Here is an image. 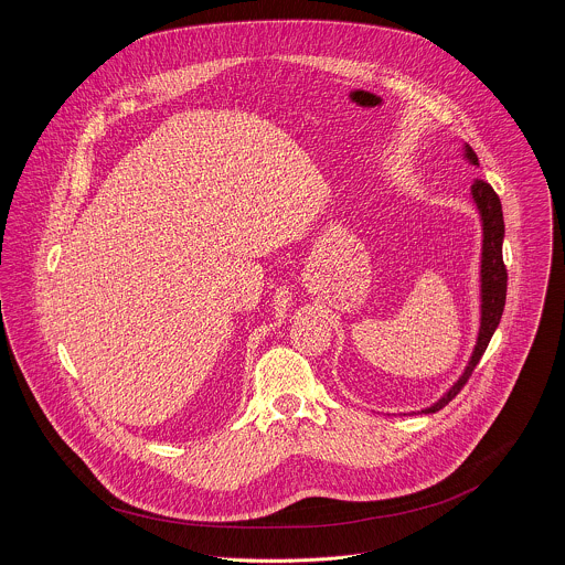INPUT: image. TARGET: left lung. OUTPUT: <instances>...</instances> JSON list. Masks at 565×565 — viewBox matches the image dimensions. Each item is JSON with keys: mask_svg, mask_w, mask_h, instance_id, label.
<instances>
[{"mask_svg": "<svg viewBox=\"0 0 565 565\" xmlns=\"http://www.w3.org/2000/svg\"><path fill=\"white\" fill-rule=\"evenodd\" d=\"M463 159L472 164H479V157L470 146H463ZM470 195L479 209L481 226H483V247H481V326L477 334V345L472 350V356L463 370V374L457 379V383L430 406L422 408V413H435L450 403L468 383L475 367L479 365L483 356L491 334L495 332L507 300V267L502 263V239H504V220H502V204L495 191L484 182L475 180Z\"/></svg>", "mask_w": 565, "mask_h": 565, "instance_id": "left-lung-1", "label": "left lung"}]
</instances>
